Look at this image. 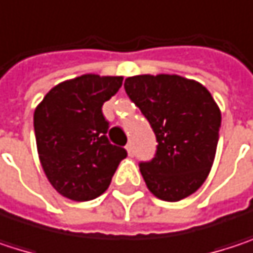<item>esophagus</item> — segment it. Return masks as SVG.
Masks as SVG:
<instances>
[{
	"mask_svg": "<svg viewBox=\"0 0 253 253\" xmlns=\"http://www.w3.org/2000/svg\"><path fill=\"white\" fill-rule=\"evenodd\" d=\"M126 151H127V154H128V157H133V154H134V149H133V143H127Z\"/></svg>",
	"mask_w": 253,
	"mask_h": 253,
	"instance_id": "1",
	"label": "esophagus"
}]
</instances>
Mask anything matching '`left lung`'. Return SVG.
<instances>
[{"instance_id":"left-lung-1","label":"left lung","mask_w":253,"mask_h":253,"mask_svg":"<svg viewBox=\"0 0 253 253\" xmlns=\"http://www.w3.org/2000/svg\"><path fill=\"white\" fill-rule=\"evenodd\" d=\"M128 98L157 136V154L139 169L149 192L167 202L195 193L214 164L221 111L210 90L178 75L127 77Z\"/></svg>"}]
</instances>
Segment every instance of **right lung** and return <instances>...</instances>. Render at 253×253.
I'll return each mask as SVG.
<instances>
[{"label": "right lung", "instance_id": "add662e5", "mask_svg": "<svg viewBox=\"0 0 253 253\" xmlns=\"http://www.w3.org/2000/svg\"><path fill=\"white\" fill-rule=\"evenodd\" d=\"M123 84V76L82 75L54 86L33 114L36 148L51 186L72 201L102 195L126 149L111 145L102 105Z\"/></svg>", "mask_w": 253, "mask_h": 253}]
</instances>
